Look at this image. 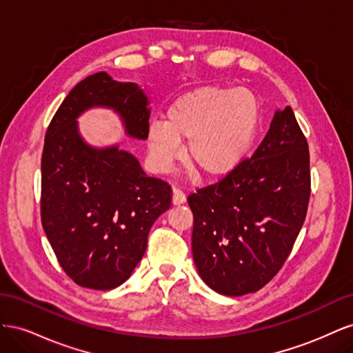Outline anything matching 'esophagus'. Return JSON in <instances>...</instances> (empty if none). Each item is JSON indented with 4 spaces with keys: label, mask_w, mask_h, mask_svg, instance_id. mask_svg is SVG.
I'll return each instance as SVG.
<instances>
[{
    "label": "esophagus",
    "mask_w": 353,
    "mask_h": 353,
    "mask_svg": "<svg viewBox=\"0 0 353 353\" xmlns=\"http://www.w3.org/2000/svg\"><path fill=\"white\" fill-rule=\"evenodd\" d=\"M172 203L174 205H183V203H185V194L179 188H174Z\"/></svg>",
    "instance_id": "esophagus-1"
}]
</instances>
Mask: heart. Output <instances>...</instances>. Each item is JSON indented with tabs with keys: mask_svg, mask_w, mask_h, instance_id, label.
Returning a JSON list of instances; mask_svg holds the SVG:
<instances>
[{
	"mask_svg": "<svg viewBox=\"0 0 353 353\" xmlns=\"http://www.w3.org/2000/svg\"><path fill=\"white\" fill-rule=\"evenodd\" d=\"M261 123L258 95L248 88L209 85L190 91L169 105L166 122L148 128L147 145L153 165L166 170L188 141L185 162L201 176L219 178L248 157Z\"/></svg>",
	"mask_w": 353,
	"mask_h": 353,
	"instance_id": "b5f03b06",
	"label": "heart"
}]
</instances>
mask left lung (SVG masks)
<instances>
[{"instance_id": "obj_1", "label": "left lung", "mask_w": 353, "mask_h": 353, "mask_svg": "<svg viewBox=\"0 0 353 353\" xmlns=\"http://www.w3.org/2000/svg\"><path fill=\"white\" fill-rule=\"evenodd\" d=\"M311 197L306 137L290 105L274 114L250 159L188 196L199 274L225 296L258 292L281 270Z\"/></svg>"}]
</instances>
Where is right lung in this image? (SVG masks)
I'll return each instance as SVG.
<instances>
[{
	"label": "right lung",
	"mask_w": 353,
	"mask_h": 353,
	"mask_svg": "<svg viewBox=\"0 0 353 353\" xmlns=\"http://www.w3.org/2000/svg\"><path fill=\"white\" fill-rule=\"evenodd\" d=\"M132 82L105 72L81 81L48 125L41 159V222L56 258L81 287L110 290L130 279L154 221L170 208L172 188L147 176L138 160L113 145L85 143L77 117L94 105L121 114L125 131L145 140L150 109Z\"/></svg>",
	"instance_id": "obj_1"
}]
</instances>
